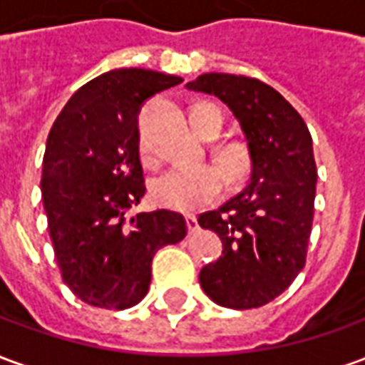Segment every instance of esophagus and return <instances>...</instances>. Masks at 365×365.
<instances>
[{
    "label": "esophagus",
    "mask_w": 365,
    "mask_h": 365,
    "mask_svg": "<svg viewBox=\"0 0 365 365\" xmlns=\"http://www.w3.org/2000/svg\"><path fill=\"white\" fill-rule=\"evenodd\" d=\"M185 225H187V232L190 235H195V232H199V222L195 217H185Z\"/></svg>",
    "instance_id": "obj_1"
}]
</instances>
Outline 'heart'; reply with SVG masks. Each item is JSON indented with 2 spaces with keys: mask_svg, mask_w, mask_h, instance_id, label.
Here are the masks:
<instances>
[{
  "mask_svg": "<svg viewBox=\"0 0 365 365\" xmlns=\"http://www.w3.org/2000/svg\"><path fill=\"white\" fill-rule=\"evenodd\" d=\"M191 119L195 127L203 128L205 125H222V111L213 103H199L191 109ZM140 154L146 164H152L150 148L144 138H140ZM221 160L229 168L230 174L238 175L245 170L246 156L238 146H225L221 150ZM227 180L219 166L215 164H199V166H178L162 174L152 182V199L158 205L180 211L193 213L203 207L211 205L221 197Z\"/></svg>",
  "mask_w": 365,
  "mask_h": 365,
  "instance_id": "heart-1",
  "label": "heart"
}]
</instances>
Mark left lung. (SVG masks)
I'll use <instances>...</instances> for the list:
<instances>
[{
  "mask_svg": "<svg viewBox=\"0 0 365 365\" xmlns=\"http://www.w3.org/2000/svg\"><path fill=\"white\" fill-rule=\"evenodd\" d=\"M187 90L229 105L250 154L248 187L199 215V225L222 240V256L201 269L199 283L217 305L256 309L305 268L317 190L311 133L289 101L256 78L211 72Z\"/></svg>",
  "mask_w": 365,
  "mask_h": 365,
  "instance_id": "left-lung-1",
  "label": "left lung"
}]
</instances>
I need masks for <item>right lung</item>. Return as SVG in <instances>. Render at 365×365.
<instances>
[{
  "label": "right lung",
  "mask_w": 365,
  "mask_h": 365,
  "mask_svg": "<svg viewBox=\"0 0 365 365\" xmlns=\"http://www.w3.org/2000/svg\"><path fill=\"white\" fill-rule=\"evenodd\" d=\"M182 82L143 68L111 70L76 91L52 125L41 178L44 211L62 279L88 305H136L150 285L154 254L187 235L174 211L130 217L146 193L138 109Z\"/></svg>",
  "instance_id": "obj_1"
}]
</instances>
